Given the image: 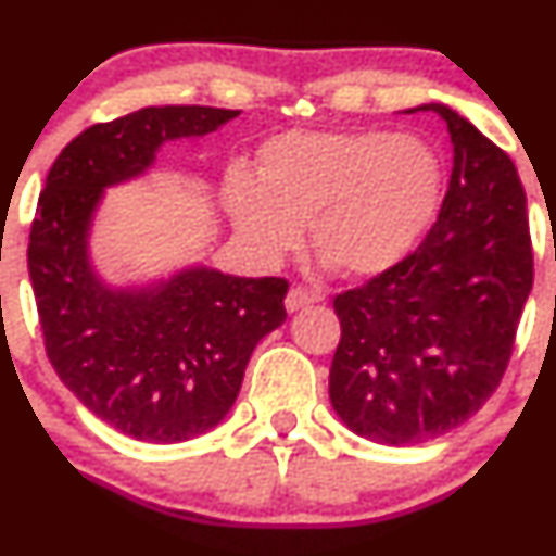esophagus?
Masks as SVG:
<instances>
[{
    "label": "esophagus",
    "mask_w": 556,
    "mask_h": 556,
    "mask_svg": "<svg viewBox=\"0 0 556 556\" xmlns=\"http://www.w3.org/2000/svg\"><path fill=\"white\" fill-rule=\"evenodd\" d=\"M314 301H319V295L312 293V290L290 288L288 295H285V309H288V312H299V309H304V306L314 304Z\"/></svg>",
    "instance_id": "1"
}]
</instances>
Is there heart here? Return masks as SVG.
<instances>
[{
	"label": "heart",
	"instance_id": "b5f03b06",
	"mask_svg": "<svg viewBox=\"0 0 556 556\" xmlns=\"http://www.w3.org/2000/svg\"><path fill=\"white\" fill-rule=\"evenodd\" d=\"M441 161L428 142L387 131L293 128L257 150V179L233 172V226L274 261L301 242L346 277H377L408 255L433 217Z\"/></svg>",
	"mask_w": 556,
	"mask_h": 556
}]
</instances>
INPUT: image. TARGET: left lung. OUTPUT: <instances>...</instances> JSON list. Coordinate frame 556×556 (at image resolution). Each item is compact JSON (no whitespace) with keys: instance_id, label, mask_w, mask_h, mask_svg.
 <instances>
[{"instance_id":"left-lung-1","label":"left lung","mask_w":556,"mask_h":556,"mask_svg":"<svg viewBox=\"0 0 556 556\" xmlns=\"http://www.w3.org/2000/svg\"><path fill=\"white\" fill-rule=\"evenodd\" d=\"M450 190L425 242L336 295L341 339L330 403L352 433L422 444L473 417L497 390L532 290L527 199L514 161L446 104Z\"/></svg>"}]
</instances>
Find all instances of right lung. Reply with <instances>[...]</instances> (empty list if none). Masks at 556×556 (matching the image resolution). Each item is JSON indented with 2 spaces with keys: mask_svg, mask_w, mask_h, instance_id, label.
<instances>
[{
  "mask_svg": "<svg viewBox=\"0 0 556 556\" xmlns=\"http://www.w3.org/2000/svg\"><path fill=\"white\" fill-rule=\"evenodd\" d=\"M237 115L172 104L97 123L61 150L39 193L29 277L48 361L88 412L137 441H188L231 412L252 350L288 317V279L193 266L115 290L88 257L93 212L104 188L148 172L161 144Z\"/></svg>",
  "mask_w": 556,
  "mask_h": 556,
  "instance_id": "1",
  "label": "right lung"
}]
</instances>
